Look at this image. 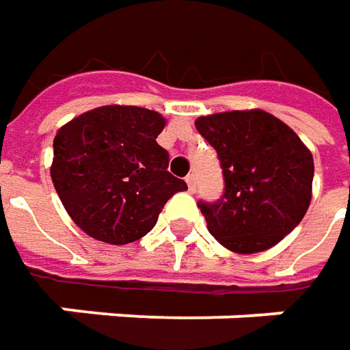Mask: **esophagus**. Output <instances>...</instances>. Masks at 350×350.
<instances>
[{"instance_id": "1", "label": "esophagus", "mask_w": 350, "mask_h": 350, "mask_svg": "<svg viewBox=\"0 0 350 350\" xmlns=\"http://www.w3.org/2000/svg\"><path fill=\"white\" fill-rule=\"evenodd\" d=\"M185 181H187V187H189V191H191V193H195V191H196L195 175H187V179H185Z\"/></svg>"}]
</instances>
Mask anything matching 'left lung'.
Here are the masks:
<instances>
[{"mask_svg": "<svg viewBox=\"0 0 350 350\" xmlns=\"http://www.w3.org/2000/svg\"><path fill=\"white\" fill-rule=\"evenodd\" d=\"M195 126L218 152L226 181L216 204H198L210 234L241 255L276 245L312 202L314 157L308 146L261 109L198 116Z\"/></svg>", "mask_w": 350, "mask_h": 350, "instance_id": "left-lung-1", "label": "left lung"}]
</instances>
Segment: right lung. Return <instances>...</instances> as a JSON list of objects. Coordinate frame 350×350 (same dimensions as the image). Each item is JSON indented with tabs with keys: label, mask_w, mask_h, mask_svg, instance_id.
<instances>
[{
	"label": "right lung",
	"mask_w": 350,
	"mask_h": 350,
	"mask_svg": "<svg viewBox=\"0 0 350 350\" xmlns=\"http://www.w3.org/2000/svg\"><path fill=\"white\" fill-rule=\"evenodd\" d=\"M165 118L142 107L105 105L56 132L50 177L70 218L93 239L124 245L140 239L187 183L167 171L155 142Z\"/></svg>",
	"instance_id": "1"
}]
</instances>
